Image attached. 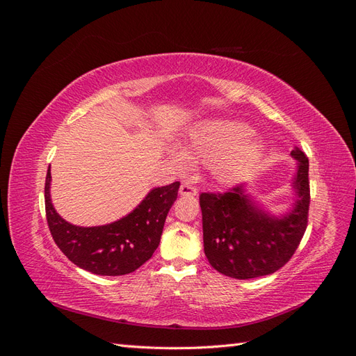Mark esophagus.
Segmentation results:
<instances>
[{"mask_svg": "<svg viewBox=\"0 0 356 356\" xmlns=\"http://www.w3.org/2000/svg\"><path fill=\"white\" fill-rule=\"evenodd\" d=\"M179 195L181 196H196L197 195V188L195 186H191L190 182H184L179 187Z\"/></svg>", "mask_w": 356, "mask_h": 356, "instance_id": "1", "label": "esophagus"}]
</instances>
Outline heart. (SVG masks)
<instances>
[{"instance_id": "b5f03b06", "label": "heart", "mask_w": 356, "mask_h": 356, "mask_svg": "<svg viewBox=\"0 0 356 356\" xmlns=\"http://www.w3.org/2000/svg\"><path fill=\"white\" fill-rule=\"evenodd\" d=\"M250 135L251 129L241 122H203L190 132L184 154L172 152L170 156L179 168L186 165V157L191 161H213L215 178L232 182L263 153L260 139Z\"/></svg>"}]
</instances>
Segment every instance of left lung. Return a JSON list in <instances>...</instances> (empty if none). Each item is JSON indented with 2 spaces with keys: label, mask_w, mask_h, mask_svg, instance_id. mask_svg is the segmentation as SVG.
<instances>
[{
  "label": "left lung",
  "mask_w": 356,
  "mask_h": 356,
  "mask_svg": "<svg viewBox=\"0 0 356 356\" xmlns=\"http://www.w3.org/2000/svg\"><path fill=\"white\" fill-rule=\"evenodd\" d=\"M298 161L293 182V211L277 218L266 213L242 186L225 193H202L203 246L215 270L234 279H252L275 273L294 255L307 227L310 203L309 159L296 148Z\"/></svg>",
  "instance_id": "1"
}]
</instances>
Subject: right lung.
Masks as SVG:
<instances>
[{
    "label": "right lung",
    "instance_id": "obj_1",
    "mask_svg": "<svg viewBox=\"0 0 356 356\" xmlns=\"http://www.w3.org/2000/svg\"><path fill=\"white\" fill-rule=\"evenodd\" d=\"M50 179L49 166L44 199L53 241L75 266L101 276L132 273L153 257L179 188L178 181L157 187L124 218L98 227H79L59 217L53 208Z\"/></svg>",
    "mask_w": 356,
    "mask_h": 356
}]
</instances>
